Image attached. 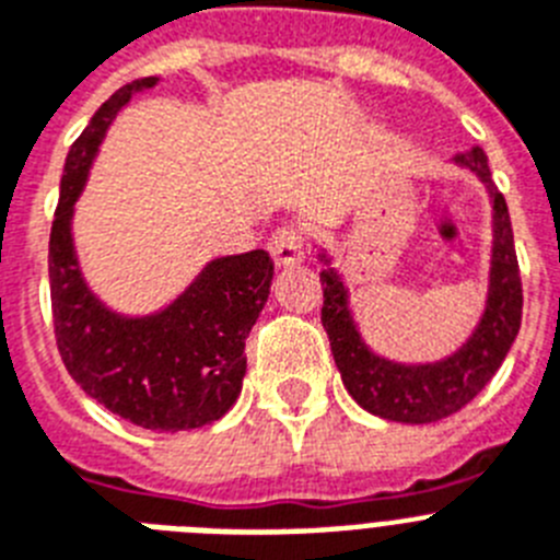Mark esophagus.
I'll return each instance as SVG.
<instances>
[{
	"label": "esophagus",
	"instance_id": "esophagus-1",
	"mask_svg": "<svg viewBox=\"0 0 560 560\" xmlns=\"http://www.w3.org/2000/svg\"><path fill=\"white\" fill-rule=\"evenodd\" d=\"M269 252L275 255L277 266H300L305 260V235L300 226H283L269 241Z\"/></svg>",
	"mask_w": 560,
	"mask_h": 560
}]
</instances>
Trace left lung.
Returning <instances> with one entry per match:
<instances>
[{
    "mask_svg": "<svg viewBox=\"0 0 560 560\" xmlns=\"http://www.w3.org/2000/svg\"><path fill=\"white\" fill-rule=\"evenodd\" d=\"M454 165L468 167L488 190L493 241L482 316L471 336L452 355L409 364L375 353L355 323L348 285L330 264L328 252L319 249V280L325 294L323 328L330 339V353L341 373V384L361 409L395 423H434L477 398L493 373L502 368L522 325V277L511 215L504 196L491 179L488 156L482 148H471L457 153Z\"/></svg>",
    "mask_w": 560,
    "mask_h": 560,
    "instance_id": "left-lung-1",
    "label": "left lung"
}]
</instances>
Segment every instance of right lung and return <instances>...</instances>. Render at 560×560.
I'll return each mask as SVG.
<instances>
[{
  "instance_id": "right-lung-1",
  "label": "right lung",
  "mask_w": 560,
  "mask_h": 560,
  "mask_svg": "<svg viewBox=\"0 0 560 560\" xmlns=\"http://www.w3.org/2000/svg\"><path fill=\"white\" fill-rule=\"evenodd\" d=\"M156 83L117 89L69 148L49 232V294L58 350L83 393L133 427L187 432L224 418L241 395L246 336L269 300L275 264L264 249L215 257L151 314H120L89 289L72 237L75 201L117 112Z\"/></svg>"
}]
</instances>
